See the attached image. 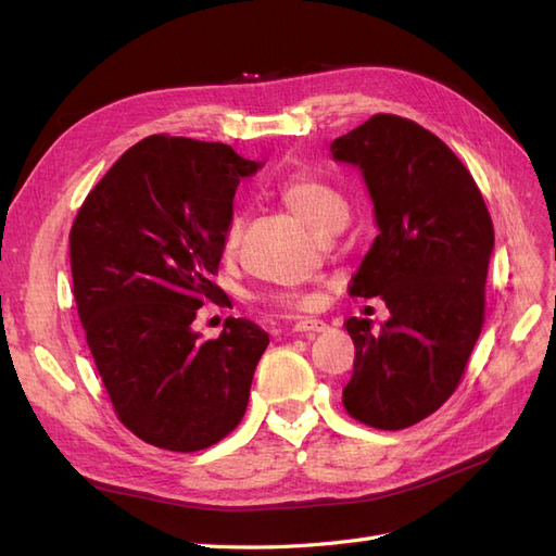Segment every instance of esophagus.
Wrapping results in <instances>:
<instances>
[{"label":"esophagus","instance_id":"1","mask_svg":"<svg viewBox=\"0 0 556 556\" xmlns=\"http://www.w3.org/2000/svg\"><path fill=\"white\" fill-rule=\"evenodd\" d=\"M329 329V325L325 323V319H317V317H301L299 323L294 325V331H299V333H308V336H313V333H323V331H327Z\"/></svg>","mask_w":556,"mask_h":556}]
</instances>
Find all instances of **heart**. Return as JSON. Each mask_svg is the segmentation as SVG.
Wrapping results in <instances>:
<instances>
[{"mask_svg": "<svg viewBox=\"0 0 556 556\" xmlns=\"http://www.w3.org/2000/svg\"><path fill=\"white\" fill-rule=\"evenodd\" d=\"M280 199L285 201L292 213H296L301 220L317 231H333L345 225L348 220V199L333 188V185L313 178L308 174H296L282 182ZM243 220L239 213L229 217L227 233H225V248L231 252L239 245ZM268 304L278 308H299L306 304V294L294 290H282L266 296Z\"/></svg>", "mask_w": 556, "mask_h": 556, "instance_id": "obj_1", "label": "heart"}]
</instances>
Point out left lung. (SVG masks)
<instances>
[{
	"label": "left lung",
	"instance_id": "1",
	"mask_svg": "<svg viewBox=\"0 0 556 556\" xmlns=\"http://www.w3.org/2000/svg\"><path fill=\"white\" fill-rule=\"evenodd\" d=\"M331 157L357 166L378 237L352 276V296H380L390 319L350 317L355 371L343 387L359 422L396 431L457 390L484 319L494 227L473 176L413 121L374 115L333 139Z\"/></svg>",
	"mask_w": 556,
	"mask_h": 556
}]
</instances>
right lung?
Returning <instances> with one entry per match:
<instances>
[{
	"label": "right lung",
	"mask_w": 556,
	"mask_h": 556,
	"mask_svg": "<svg viewBox=\"0 0 556 556\" xmlns=\"http://www.w3.org/2000/svg\"><path fill=\"white\" fill-rule=\"evenodd\" d=\"M260 166L225 143L155 134L125 150L74 220V296L97 371L121 422L155 447H211L245 413L268 333L227 317L201 341L192 323L223 296L211 278L233 194Z\"/></svg>",
	"instance_id": "obj_1"
}]
</instances>
